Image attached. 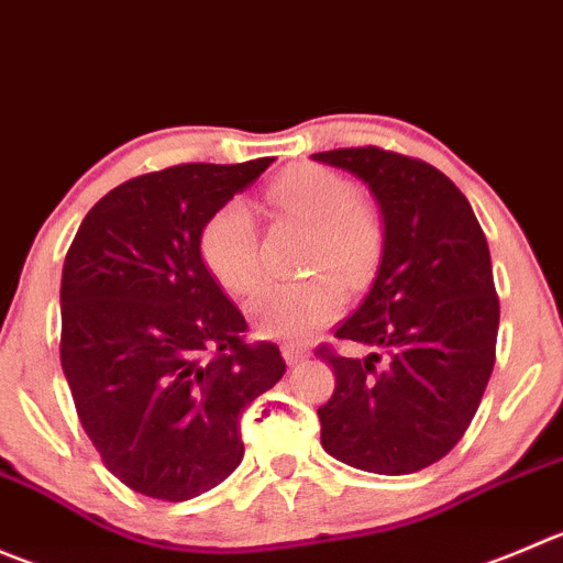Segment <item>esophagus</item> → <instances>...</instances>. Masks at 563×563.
<instances>
[{
  "mask_svg": "<svg viewBox=\"0 0 563 563\" xmlns=\"http://www.w3.org/2000/svg\"><path fill=\"white\" fill-rule=\"evenodd\" d=\"M283 357H286V363H299L302 357H308V349L297 346V343H286L283 346Z\"/></svg>",
  "mask_w": 563,
  "mask_h": 563,
  "instance_id": "34e87169",
  "label": "esophagus"
}]
</instances>
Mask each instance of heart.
<instances>
[{"label": "heart", "mask_w": 563, "mask_h": 563, "mask_svg": "<svg viewBox=\"0 0 563 563\" xmlns=\"http://www.w3.org/2000/svg\"><path fill=\"white\" fill-rule=\"evenodd\" d=\"M266 200L277 214L310 228L305 266L313 275L261 288L253 319L266 335L308 338L341 313L343 286L357 291L374 280L387 244L385 217L374 198L321 165L288 167L269 184ZM198 250L206 269L231 294L247 297L261 283L258 231L244 200H225L206 217Z\"/></svg>", "instance_id": "obj_1"}]
</instances>
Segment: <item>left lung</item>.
I'll use <instances>...</instances> for the list:
<instances>
[{"instance_id": "8db88e82", "label": "left lung", "mask_w": 563, "mask_h": 563, "mask_svg": "<svg viewBox=\"0 0 563 563\" xmlns=\"http://www.w3.org/2000/svg\"><path fill=\"white\" fill-rule=\"evenodd\" d=\"M313 159L363 178L387 228L374 286L335 338L376 346L388 363L316 349L335 374L319 407L321 445L357 471L407 476L460 443L487 390L500 324L487 236L460 187L429 162L376 145Z\"/></svg>"}]
</instances>
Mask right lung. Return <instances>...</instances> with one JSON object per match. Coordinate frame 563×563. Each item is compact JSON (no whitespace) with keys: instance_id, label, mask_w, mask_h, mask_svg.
Instances as JSON below:
<instances>
[{"instance_id":"add662e5","label":"right lung","mask_w":563,"mask_h":563,"mask_svg":"<svg viewBox=\"0 0 563 563\" xmlns=\"http://www.w3.org/2000/svg\"><path fill=\"white\" fill-rule=\"evenodd\" d=\"M272 156L173 165L123 181L81 220L63 266L59 360L103 467L156 500L198 498L244 456L242 415L286 363L198 250L206 217Z\"/></svg>"}]
</instances>
